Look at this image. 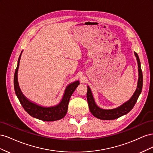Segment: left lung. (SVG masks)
Masks as SVG:
<instances>
[{"mask_svg": "<svg viewBox=\"0 0 153 153\" xmlns=\"http://www.w3.org/2000/svg\"><path fill=\"white\" fill-rule=\"evenodd\" d=\"M135 57H137V63H138V80L137 88L134 92L133 95L131 98L129 99L126 102L123 103L119 107L114 109L106 110L100 108L97 106L94 100L93 96L92 94V92L91 91L90 87L87 86V100L88 104H89V108L92 114L96 118L102 120H113L117 119L123 115L128 114L129 111L133 108L135 106L137 101L138 98V96H140L143 85V75L142 71L140 67V62L138 55L136 52H134Z\"/></svg>", "mask_w": 153, "mask_h": 153, "instance_id": "left-lung-1", "label": "left lung"}]
</instances>
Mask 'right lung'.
Returning a JSON list of instances; mask_svg holds the SVG:
<instances>
[{
	"mask_svg": "<svg viewBox=\"0 0 153 153\" xmlns=\"http://www.w3.org/2000/svg\"><path fill=\"white\" fill-rule=\"evenodd\" d=\"M21 55L22 53L18 59V65L15 69V75H14V88H15L16 95L23 108L32 117L41 120V121H55L62 119L67 113L69 99L76 88L79 85V81L73 82L66 87L62 99L57 105L50 106V107H44V106H41L32 103L28 99H27L26 97L23 94L19 87V85H18V70Z\"/></svg>",
	"mask_w": 153,
	"mask_h": 153,
	"instance_id": "obj_1",
	"label": "right lung"
}]
</instances>
